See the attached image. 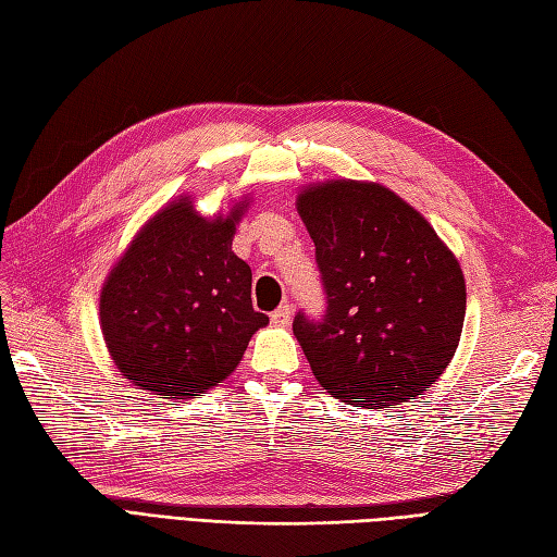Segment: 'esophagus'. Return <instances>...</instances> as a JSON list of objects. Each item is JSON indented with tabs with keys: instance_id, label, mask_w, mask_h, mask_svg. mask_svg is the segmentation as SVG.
<instances>
[{
	"instance_id": "1",
	"label": "esophagus",
	"mask_w": 557,
	"mask_h": 557,
	"mask_svg": "<svg viewBox=\"0 0 557 557\" xmlns=\"http://www.w3.org/2000/svg\"><path fill=\"white\" fill-rule=\"evenodd\" d=\"M270 320H273V324L277 326H287L289 320H292V308L289 306H280L273 315H270Z\"/></svg>"
}]
</instances>
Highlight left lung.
<instances>
[{"label":"left lung","mask_w":557,"mask_h":557,"mask_svg":"<svg viewBox=\"0 0 557 557\" xmlns=\"http://www.w3.org/2000/svg\"><path fill=\"white\" fill-rule=\"evenodd\" d=\"M296 209L315 242L326 294L322 320L294 318L312 374L355 407L414 400L459 346L466 282L456 256L386 185L315 183Z\"/></svg>","instance_id":"obj_1"}]
</instances>
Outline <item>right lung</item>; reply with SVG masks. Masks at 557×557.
<instances>
[{"label":"right lung","instance_id":"obj_1","mask_svg":"<svg viewBox=\"0 0 557 557\" xmlns=\"http://www.w3.org/2000/svg\"><path fill=\"white\" fill-rule=\"evenodd\" d=\"M245 202L213 219L178 197L140 227L101 292V330L124 379L174 400L219 386L268 324L233 237Z\"/></svg>","mask_w":557,"mask_h":557}]
</instances>
